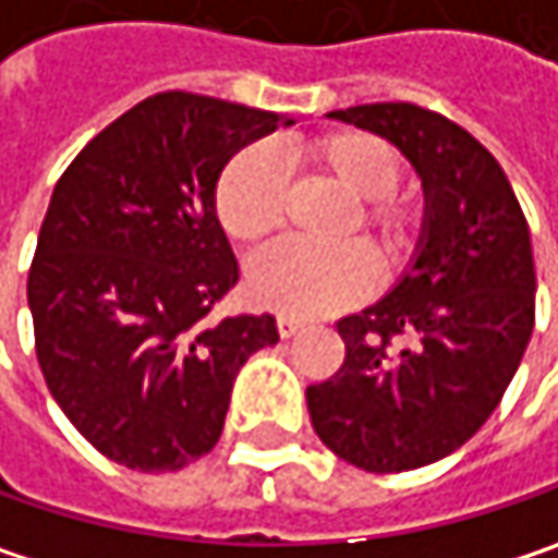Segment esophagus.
<instances>
[{
	"instance_id": "esophagus-1",
	"label": "esophagus",
	"mask_w": 558,
	"mask_h": 558,
	"mask_svg": "<svg viewBox=\"0 0 558 558\" xmlns=\"http://www.w3.org/2000/svg\"><path fill=\"white\" fill-rule=\"evenodd\" d=\"M300 329H303V319H296V316H278L280 338H290V335H296Z\"/></svg>"
}]
</instances>
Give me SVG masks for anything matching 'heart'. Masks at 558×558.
<instances>
[{"label": "heart", "instance_id": "b5f03b06", "mask_svg": "<svg viewBox=\"0 0 558 558\" xmlns=\"http://www.w3.org/2000/svg\"><path fill=\"white\" fill-rule=\"evenodd\" d=\"M283 162L306 178L335 184L351 197L335 239L367 235L383 275L409 265L425 229V204L399 187V153L367 130H329L283 143ZM287 184L275 162L248 146L239 149L214 184V217L232 242L258 248L287 220ZM374 283V259L357 242L335 248L280 245L248 271V296L283 316H323L357 303Z\"/></svg>", "mask_w": 558, "mask_h": 558}]
</instances>
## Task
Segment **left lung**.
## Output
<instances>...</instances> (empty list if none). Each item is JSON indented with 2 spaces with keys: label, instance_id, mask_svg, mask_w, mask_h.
<instances>
[{
  "label": "left lung",
  "instance_id": "left-lung-1",
  "mask_svg": "<svg viewBox=\"0 0 558 558\" xmlns=\"http://www.w3.org/2000/svg\"><path fill=\"white\" fill-rule=\"evenodd\" d=\"M331 118L412 159L428 227L399 287L335 323L344 361L306 386V405L331 453L367 473H405L463 447L514 377L536 316L531 227L498 159L450 118L409 101Z\"/></svg>",
  "mask_w": 558,
  "mask_h": 558
}]
</instances>
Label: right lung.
Returning <instances> with one entry per match:
<instances>
[{"mask_svg":"<svg viewBox=\"0 0 558 558\" xmlns=\"http://www.w3.org/2000/svg\"><path fill=\"white\" fill-rule=\"evenodd\" d=\"M278 121L159 92L92 136L53 187L27 271L37 364L73 428L128 470L210 453L239 367L278 341L268 313L214 319L239 283L214 184Z\"/></svg>","mask_w":558,"mask_h":558,"instance_id":"1","label":"right lung"}]
</instances>
